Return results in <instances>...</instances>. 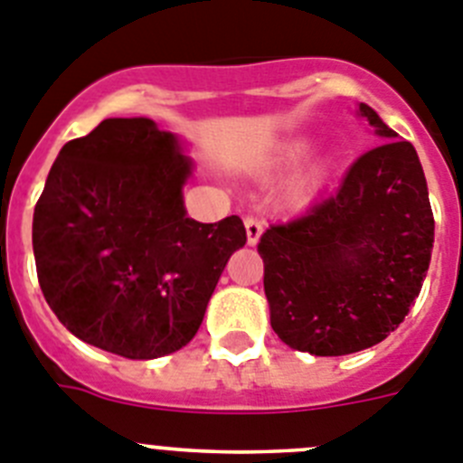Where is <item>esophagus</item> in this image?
Listing matches in <instances>:
<instances>
[{
  "mask_svg": "<svg viewBox=\"0 0 463 463\" xmlns=\"http://www.w3.org/2000/svg\"><path fill=\"white\" fill-rule=\"evenodd\" d=\"M244 228H247V241L253 247L262 235V222L256 214H247L244 216Z\"/></svg>",
  "mask_w": 463,
  "mask_h": 463,
  "instance_id": "1",
  "label": "esophagus"
}]
</instances>
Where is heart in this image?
I'll list each match as a JSON object with an SVG mask.
<instances>
[{
	"label": "heart",
	"mask_w": 463,
	"mask_h": 463,
	"mask_svg": "<svg viewBox=\"0 0 463 463\" xmlns=\"http://www.w3.org/2000/svg\"><path fill=\"white\" fill-rule=\"evenodd\" d=\"M307 149H309V145L304 143V140H295V143L286 145V147L281 149V154L272 161V168L274 170L293 168V165L302 159L304 154H307ZM325 177H327V164H325V161H316V164H311L309 168L304 170L298 180L293 182V186H290V201H293L295 205L309 203L311 198L318 194L320 186H323Z\"/></svg>",
	"instance_id": "obj_1"
}]
</instances>
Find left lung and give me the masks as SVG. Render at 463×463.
I'll return each instance as SVG.
<instances>
[{
	"label": "left lung",
	"mask_w": 463,
	"mask_h": 463,
	"mask_svg": "<svg viewBox=\"0 0 463 463\" xmlns=\"http://www.w3.org/2000/svg\"><path fill=\"white\" fill-rule=\"evenodd\" d=\"M387 143L348 168L339 191L258 241L269 323L283 344L332 357L381 344L420 295L434 214L418 152L360 103Z\"/></svg>",
	"instance_id": "left-lung-1"
}]
</instances>
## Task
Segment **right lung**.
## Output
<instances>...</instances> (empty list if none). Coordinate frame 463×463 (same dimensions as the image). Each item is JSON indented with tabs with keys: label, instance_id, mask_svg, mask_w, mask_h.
<instances>
[{
	"label": "right lung",
	"instance_id": "right-lung-1",
	"mask_svg": "<svg viewBox=\"0 0 463 463\" xmlns=\"http://www.w3.org/2000/svg\"><path fill=\"white\" fill-rule=\"evenodd\" d=\"M191 168L180 140L147 118L103 119L61 147L32 244L45 302L71 335L128 360L194 339L247 231L240 216H186Z\"/></svg>",
	"mask_w": 463,
	"mask_h": 463
}]
</instances>
